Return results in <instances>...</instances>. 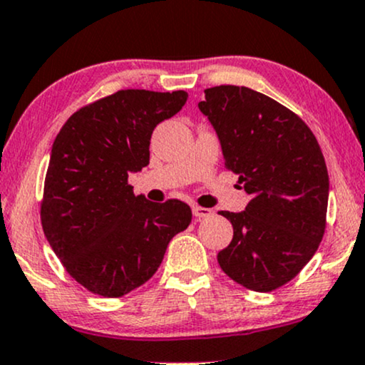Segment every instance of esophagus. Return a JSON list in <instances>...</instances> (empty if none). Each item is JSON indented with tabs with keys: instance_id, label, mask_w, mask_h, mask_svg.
Returning <instances> with one entry per match:
<instances>
[{
	"instance_id": "obj_1",
	"label": "esophagus",
	"mask_w": 365,
	"mask_h": 365,
	"mask_svg": "<svg viewBox=\"0 0 365 365\" xmlns=\"http://www.w3.org/2000/svg\"><path fill=\"white\" fill-rule=\"evenodd\" d=\"M192 215L196 218H207L212 215V210L203 208V207H192Z\"/></svg>"
}]
</instances>
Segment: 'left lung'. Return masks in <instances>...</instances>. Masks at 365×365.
Here are the masks:
<instances>
[{"instance_id": "left-lung-1", "label": "left lung", "mask_w": 365, "mask_h": 365, "mask_svg": "<svg viewBox=\"0 0 365 365\" xmlns=\"http://www.w3.org/2000/svg\"><path fill=\"white\" fill-rule=\"evenodd\" d=\"M198 107L217 133L225 167L251 196L244 212H220L234 237L218 252V264L246 289L272 292L309 263L323 239L324 157L299 115L256 90L207 88Z\"/></svg>"}]
</instances>
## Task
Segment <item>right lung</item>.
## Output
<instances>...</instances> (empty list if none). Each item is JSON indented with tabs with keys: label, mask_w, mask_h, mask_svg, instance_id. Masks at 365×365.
Masks as SVG:
<instances>
[{
	"label": "right lung",
	"mask_w": 365,
	"mask_h": 365,
	"mask_svg": "<svg viewBox=\"0 0 365 365\" xmlns=\"http://www.w3.org/2000/svg\"><path fill=\"white\" fill-rule=\"evenodd\" d=\"M187 93L119 90L81 107L51 148L42 229L66 272L104 297L138 289L152 278L191 208L179 200L153 203L133 195L128 175L150 162L158 123L186 104Z\"/></svg>",
	"instance_id": "obj_1"
}]
</instances>
